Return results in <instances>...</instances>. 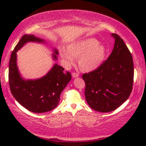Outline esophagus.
Returning <instances> with one entry per match:
<instances>
[{"instance_id":"1","label":"esophagus","mask_w":146,"mask_h":146,"mask_svg":"<svg viewBox=\"0 0 146 146\" xmlns=\"http://www.w3.org/2000/svg\"><path fill=\"white\" fill-rule=\"evenodd\" d=\"M72 78H78L79 76V74L78 73H75V72H73L72 74Z\"/></svg>"}]
</instances>
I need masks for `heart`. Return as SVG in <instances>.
Here are the masks:
<instances>
[{
	"label": "heart",
	"mask_w": 146,
	"mask_h": 146,
	"mask_svg": "<svg viewBox=\"0 0 146 146\" xmlns=\"http://www.w3.org/2000/svg\"><path fill=\"white\" fill-rule=\"evenodd\" d=\"M107 54L106 47L95 38H84L74 42L68 46V50L60 52L62 59L66 66L74 64L78 59L80 69L90 72L102 65Z\"/></svg>",
	"instance_id": "obj_1"
}]
</instances>
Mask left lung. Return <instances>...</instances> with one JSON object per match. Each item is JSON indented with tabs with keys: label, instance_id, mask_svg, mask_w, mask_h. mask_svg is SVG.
I'll use <instances>...</instances> for the list:
<instances>
[{
	"label": "left lung",
	"instance_id": "1",
	"mask_svg": "<svg viewBox=\"0 0 146 146\" xmlns=\"http://www.w3.org/2000/svg\"><path fill=\"white\" fill-rule=\"evenodd\" d=\"M114 46L100 67L84 74L85 98L92 109L110 112L124 103L132 90L133 63L130 52L116 34H111Z\"/></svg>",
	"mask_w": 146,
	"mask_h": 146
}]
</instances>
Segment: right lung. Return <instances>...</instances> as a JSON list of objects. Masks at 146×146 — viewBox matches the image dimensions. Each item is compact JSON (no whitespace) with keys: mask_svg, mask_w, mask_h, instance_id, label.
Instances as JSON below:
<instances>
[{"mask_svg":"<svg viewBox=\"0 0 146 146\" xmlns=\"http://www.w3.org/2000/svg\"><path fill=\"white\" fill-rule=\"evenodd\" d=\"M28 42L46 44V42L33 35L23 36L10 58V89L16 100L28 110L35 113H44L52 110L58 105L62 92L71 80L72 76L64 68L54 64L48 72L40 78H24L17 66V52ZM53 52L52 59L56 61L58 50L54 48Z\"/></svg>","mask_w":146,"mask_h":146,"instance_id":"add662e5","label":"right lung"}]
</instances>
